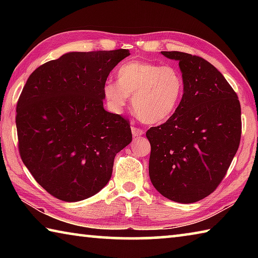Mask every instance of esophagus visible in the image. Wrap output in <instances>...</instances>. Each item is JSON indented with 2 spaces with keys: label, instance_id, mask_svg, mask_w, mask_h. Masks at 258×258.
<instances>
[{
  "label": "esophagus",
  "instance_id": "1",
  "mask_svg": "<svg viewBox=\"0 0 258 258\" xmlns=\"http://www.w3.org/2000/svg\"><path fill=\"white\" fill-rule=\"evenodd\" d=\"M132 134L133 137H141V135L145 134V131L140 127H137V126H132Z\"/></svg>",
  "mask_w": 258,
  "mask_h": 258
}]
</instances>
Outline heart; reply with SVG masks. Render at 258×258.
<instances>
[{
    "mask_svg": "<svg viewBox=\"0 0 258 258\" xmlns=\"http://www.w3.org/2000/svg\"><path fill=\"white\" fill-rule=\"evenodd\" d=\"M184 92L181 72L173 66L131 60L117 69V83L107 81L103 97L112 110L121 111L132 98L135 115L147 124L169 118Z\"/></svg>",
    "mask_w": 258,
    "mask_h": 258,
    "instance_id": "obj_1",
    "label": "heart"
}]
</instances>
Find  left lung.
<instances>
[{"label": "left lung", "instance_id": "left-lung-1", "mask_svg": "<svg viewBox=\"0 0 258 258\" xmlns=\"http://www.w3.org/2000/svg\"><path fill=\"white\" fill-rule=\"evenodd\" d=\"M161 54L178 61L184 92L175 112L147 131L149 175L164 197L191 204L215 191L226 175L241 139V107L207 60L178 51Z\"/></svg>", "mask_w": 258, "mask_h": 258}]
</instances>
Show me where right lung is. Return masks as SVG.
I'll return each instance as SVG.
<instances>
[{
	"label": "right lung",
	"instance_id": "obj_1",
	"mask_svg": "<svg viewBox=\"0 0 258 258\" xmlns=\"http://www.w3.org/2000/svg\"><path fill=\"white\" fill-rule=\"evenodd\" d=\"M126 49L71 52L30 74L17 103L21 159L62 202L90 198L110 180L116 154L132 141L130 120L103 109V85Z\"/></svg>",
	"mask_w": 258,
	"mask_h": 258
}]
</instances>
